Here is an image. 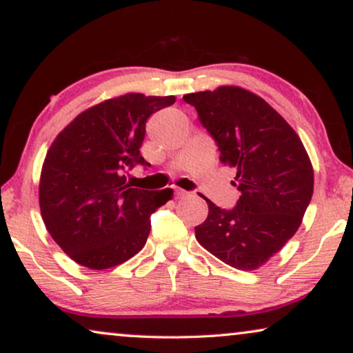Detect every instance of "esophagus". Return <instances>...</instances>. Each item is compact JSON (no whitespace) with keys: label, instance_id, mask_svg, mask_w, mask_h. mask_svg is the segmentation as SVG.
Returning <instances> with one entry per match:
<instances>
[{"label":"esophagus","instance_id":"34e87169","mask_svg":"<svg viewBox=\"0 0 353 353\" xmlns=\"http://www.w3.org/2000/svg\"><path fill=\"white\" fill-rule=\"evenodd\" d=\"M176 194H177L179 198H185V196H190V193L185 192V190H181V188H179V190H176Z\"/></svg>","mask_w":353,"mask_h":353}]
</instances>
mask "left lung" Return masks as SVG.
Wrapping results in <instances>:
<instances>
[{"mask_svg": "<svg viewBox=\"0 0 353 353\" xmlns=\"http://www.w3.org/2000/svg\"><path fill=\"white\" fill-rule=\"evenodd\" d=\"M215 141L220 161L236 170L241 196L234 208L212 201L194 228L198 243L236 270L252 271L296 233L314 192L307 152L281 114L239 87L183 97Z\"/></svg>", "mask_w": 353, "mask_h": 353, "instance_id": "8db88e82", "label": "left lung"}]
</instances>
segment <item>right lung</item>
<instances>
[{"label":"right lung","instance_id":"obj_1","mask_svg":"<svg viewBox=\"0 0 353 353\" xmlns=\"http://www.w3.org/2000/svg\"><path fill=\"white\" fill-rule=\"evenodd\" d=\"M174 97L128 93L79 114L57 136L42 165V220L63 252L90 270H108L143 249L150 215L172 198L131 188L128 172L150 166L139 147L152 114Z\"/></svg>","mask_w":353,"mask_h":353}]
</instances>
